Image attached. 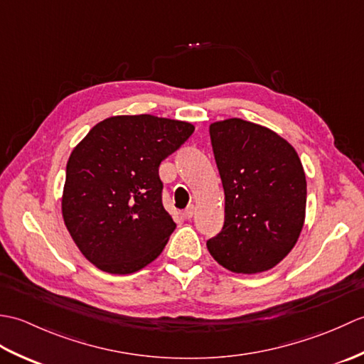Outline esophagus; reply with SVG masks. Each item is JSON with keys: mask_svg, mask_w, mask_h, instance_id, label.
<instances>
[{"mask_svg": "<svg viewBox=\"0 0 364 364\" xmlns=\"http://www.w3.org/2000/svg\"><path fill=\"white\" fill-rule=\"evenodd\" d=\"M194 214H196V206L194 205H189L186 210H184V213H183V215L186 219H192V218H194Z\"/></svg>", "mask_w": 364, "mask_h": 364, "instance_id": "1", "label": "esophagus"}]
</instances>
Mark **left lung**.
Masks as SVG:
<instances>
[{
	"instance_id": "1",
	"label": "left lung",
	"mask_w": 364,
	"mask_h": 364,
	"mask_svg": "<svg viewBox=\"0 0 364 364\" xmlns=\"http://www.w3.org/2000/svg\"><path fill=\"white\" fill-rule=\"evenodd\" d=\"M225 220L206 242L211 257L236 274L277 266L304 228L306 180L294 146L272 129L242 119L211 123Z\"/></svg>"
}]
</instances>
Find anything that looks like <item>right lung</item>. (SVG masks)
<instances>
[{"label":"right lung","mask_w":364,"mask_h":364,"mask_svg":"<svg viewBox=\"0 0 364 364\" xmlns=\"http://www.w3.org/2000/svg\"><path fill=\"white\" fill-rule=\"evenodd\" d=\"M194 133L188 122L150 114L97 123L67 162L63 215L92 264L133 274L156 259L175 222L162 206L159 166Z\"/></svg>","instance_id":"right-lung-1"}]
</instances>
